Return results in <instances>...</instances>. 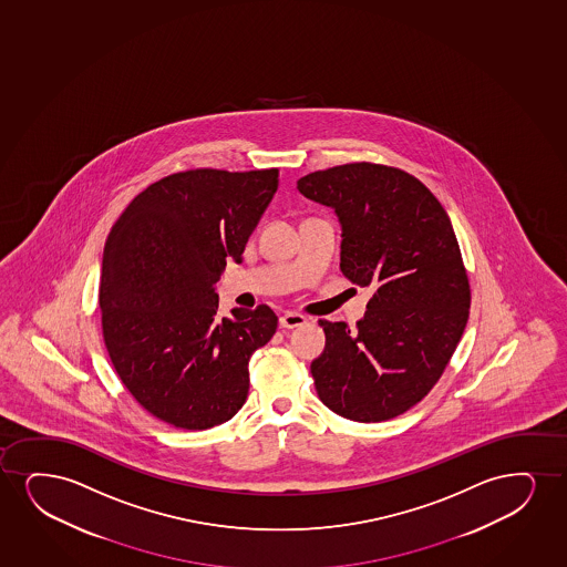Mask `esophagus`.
Instances as JSON below:
<instances>
[{
    "mask_svg": "<svg viewBox=\"0 0 567 567\" xmlns=\"http://www.w3.org/2000/svg\"><path fill=\"white\" fill-rule=\"evenodd\" d=\"M305 323H307V318L299 315V312H291V310H287L286 315L280 318L281 328H287V330H293V328H299Z\"/></svg>",
    "mask_w": 567,
    "mask_h": 567,
    "instance_id": "34e87169",
    "label": "esophagus"
}]
</instances>
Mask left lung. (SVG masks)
I'll list each match as a JSON object with an SVG mask.
<instances>
[{"mask_svg": "<svg viewBox=\"0 0 567 567\" xmlns=\"http://www.w3.org/2000/svg\"><path fill=\"white\" fill-rule=\"evenodd\" d=\"M305 197L343 228L341 272L372 289L364 320H320L326 349L312 362L320 401L352 422L401 416L430 393L470 316L458 239L437 197L394 166L349 163L307 174Z\"/></svg>", "mask_w": 567, "mask_h": 567, "instance_id": "8db88e82", "label": "left lung"}]
</instances>
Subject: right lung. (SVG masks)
<instances>
[{
	"label": "right lung",
	"instance_id": "1",
	"mask_svg": "<svg viewBox=\"0 0 567 567\" xmlns=\"http://www.w3.org/2000/svg\"><path fill=\"white\" fill-rule=\"evenodd\" d=\"M278 168L171 174L136 195L101 266V330L124 388L178 430L228 422L249 393V359L278 316L266 305L218 315L215 284L278 189Z\"/></svg>",
	"mask_w": 567,
	"mask_h": 567
}]
</instances>
